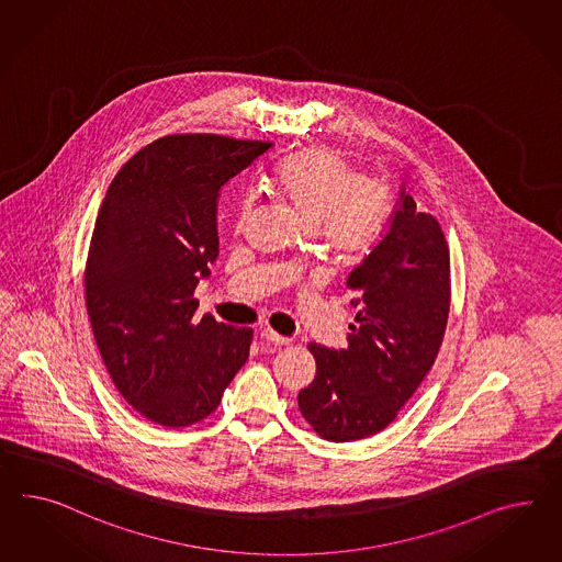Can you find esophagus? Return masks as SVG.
<instances>
[{
  "instance_id": "1",
  "label": "esophagus",
  "mask_w": 562,
  "mask_h": 562,
  "mask_svg": "<svg viewBox=\"0 0 562 562\" xmlns=\"http://www.w3.org/2000/svg\"><path fill=\"white\" fill-rule=\"evenodd\" d=\"M261 339L270 341V344H273V346H290V344H292V339H290V337H284V335L276 334V331H273V329H270V327L261 329Z\"/></svg>"
}]
</instances>
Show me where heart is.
<instances>
[{
	"label": "heart",
	"instance_id": "b5f03b06",
	"mask_svg": "<svg viewBox=\"0 0 562 562\" xmlns=\"http://www.w3.org/2000/svg\"><path fill=\"white\" fill-rule=\"evenodd\" d=\"M272 182L337 261L360 258L379 241L391 211L386 186L362 178L348 157L331 147L290 153L273 169ZM249 214L251 200L245 198L237 223L243 225Z\"/></svg>",
	"mask_w": 562,
	"mask_h": 562
}]
</instances>
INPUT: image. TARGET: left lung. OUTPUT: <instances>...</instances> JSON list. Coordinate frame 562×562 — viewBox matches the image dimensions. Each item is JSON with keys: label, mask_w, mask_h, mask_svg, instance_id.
<instances>
[{"label": "left lung", "mask_w": 562, "mask_h": 562, "mask_svg": "<svg viewBox=\"0 0 562 562\" xmlns=\"http://www.w3.org/2000/svg\"><path fill=\"white\" fill-rule=\"evenodd\" d=\"M360 313L348 348L308 344L317 374L299 393L323 440L370 438L393 424L438 358L450 313V247L440 223L401 192L389 233L346 282Z\"/></svg>", "instance_id": "1"}]
</instances>
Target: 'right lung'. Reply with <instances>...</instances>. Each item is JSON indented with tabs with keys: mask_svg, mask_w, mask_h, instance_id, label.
<instances>
[{
	"mask_svg": "<svg viewBox=\"0 0 562 562\" xmlns=\"http://www.w3.org/2000/svg\"><path fill=\"white\" fill-rule=\"evenodd\" d=\"M272 143L186 133L135 153L108 188L86 259V308L108 374L164 427L213 413L239 372L251 327L194 319L200 278L218 256L216 198Z\"/></svg>",
	"mask_w": 562,
	"mask_h": 562,
	"instance_id": "right-lung-1",
	"label": "right lung"
}]
</instances>
